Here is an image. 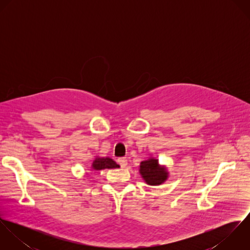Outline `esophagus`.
<instances>
[{
  "mask_svg": "<svg viewBox=\"0 0 250 250\" xmlns=\"http://www.w3.org/2000/svg\"><path fill=\"white\" fill-rule=\"evenodd\" d=\"M117 163L120 165L121 167H127V164H128L126 158H119V159L117 160Z\"/></svg>",
  "mask_w": 250,
  "mask_h": 250,
  "instance_id": "34e87169",
  "label": "esophagus"
}]
</instances>
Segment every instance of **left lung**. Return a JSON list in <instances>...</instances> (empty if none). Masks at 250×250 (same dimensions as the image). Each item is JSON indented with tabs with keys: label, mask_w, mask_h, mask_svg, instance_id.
Instances as JSON below:
<instances>
[{
	"label": "left lung",
	"mask_w": 250,
	"mask_h": 250,
	"mask_svg": "<svg viewBox=\"0 0 250 250\" xmlns=\"http://www.w3.org/2000/svg\"><path fill=\"white\" fill-rule=\"evenodd\" d=\"M139 171L143 181L149 186L162 185L169 177L167 166L160 165L159 160L153 156L141 163Z\"/></svg>",
	"instance_id": "obj_1"
}]
</instances>
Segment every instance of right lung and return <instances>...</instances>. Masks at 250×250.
<instances>
[{"instance_id":"add662e5","label":"right lung","mask_w":250,"mask_h":250,"mask_svg":"<svg viewBox=\"0 0 250 250\" xmlns=\"http://www.w3.org/2000/svg\"><path fill=\"white\" fill-rule=\"evenodd\" d=\"M119 165H117L112 159L109 157H99L95 156L92 164H91V169L94 171L102 170V169H112V168H118Z\"/></svg>"}]
</instances>
